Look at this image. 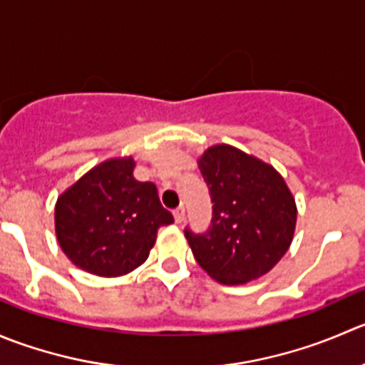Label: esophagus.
I'll return each mask as SVG.
<instances>
[{
    "label": "esophagus",
    "mask_w": 365,
    "mask_h": 365,
    "mask_svg": "<svg viewBox=\"0 0 365 365\" xmlns=\"http://www.w3.org/2000/svg\"><path fill=\"white\" fill-rule=\"evenodd\" d=\"M174 220L175 223H182L184 222V207H178L174 211Z\"/></svg>",
    "instance_id": "1"
}]
</instances>
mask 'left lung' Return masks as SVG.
<instances>
[{
    "label": "left lung",
    "mask_w": 365,
    "mask_h": 365,
    "mask_svg": "<svg viewBox=\"0 0 365 365\" xmlns=\"http://www.w3.org/2000/svg\"><path fill=\"white\" fill-rule=\"evenodd\" d=\"M212 202L205 232L184 230L200 268L225 286L266 275L289 248L297 204L282 175L232 145H212L198 158Z\"/></svg>",
    "instance_id": "1"
}]
</instances>
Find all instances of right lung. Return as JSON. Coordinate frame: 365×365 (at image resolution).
<instances>
[{
	"mask_svg": "<svg viewBox=\"0 0 365 365\" xmlns=\"http://www.w3.org/2000/svg\"><path fill=\"white\" fill-rule=\"evenodd\" d=\"M135 160L113 158L86 172L55 205L56 240L72 264L120 277L147 261L158 229L174 223L154 182H140Z\"/></svg>",
	"mask_w": 365,
	"mask_h": 365,
	"instance_id": "obj_1",
	"label": "right lung"
}]
</instances>
